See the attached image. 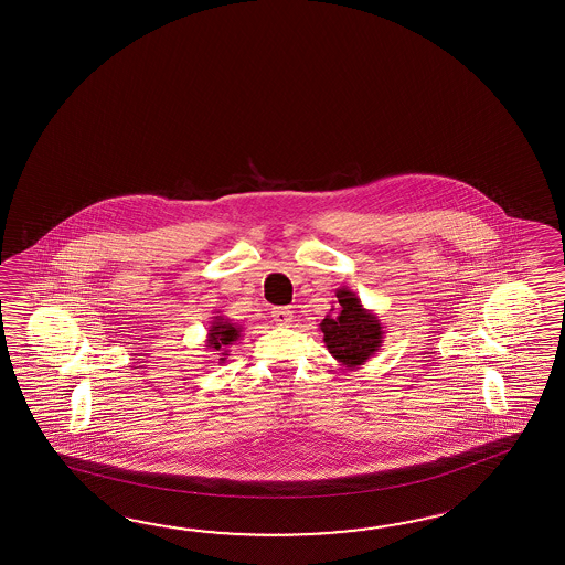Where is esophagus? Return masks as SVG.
Returning a JSON list of instances; mask_svg holds the SVG:
<instances>
[{"label":"esophagus","instance_id":"esophagus-1","mask_svg":"<svg viewBox=\"0 0 565 565\" xmlns=\"http://www.w3.org/2000/svg\"><path fill=\"white\" fill-rule=\"evenodd\" d=\"M273 317H275L278 326H289L290 321H292V311H290L289 307H276L275 311H273Z\"/></svg>","mask_w":565,"mask_h":565}]
</instances>
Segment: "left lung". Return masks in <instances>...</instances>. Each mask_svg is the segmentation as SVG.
Listing matches in <instances>:
<instances>
[{
    "mask_svg": "<svg viewBox=\"0 0 565 565\" xmlns=\"http://www.w3.org/2000/svg\"><path fill=\"white\" fill-rule=\"evenodd\" d=\"M338 307H331L319 323L329 354L348 370L364 366L376 354L384 341V329L376 313L366 309L354 290H335Z\"/></svg>",
    "mask_w": 565,
    "mask_h": 565,
    "instance_id": "1",
    "label": "left lung"
}]
</instances>
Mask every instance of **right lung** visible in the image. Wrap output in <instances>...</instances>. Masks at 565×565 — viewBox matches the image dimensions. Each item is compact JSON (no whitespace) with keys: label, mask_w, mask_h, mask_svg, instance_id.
<instances>
[{"label":"right lung","mask_w":565,"mask_h":565,"mask_svg":"<svg viewBox=\"0 0 565 565\" xmlns=\"http://www.w3.org/2000/svg\"><path fill=\"white\" fill-rule=\"evenodd\" d=\"M242 326L232 323L227 317L215 316L211 319L210 328H207V340L205 345L207 350H213L220 355V364H224L230 355V348L242 338Z\"/></svg>","instance_id":"add662e5"}]
</instances>
